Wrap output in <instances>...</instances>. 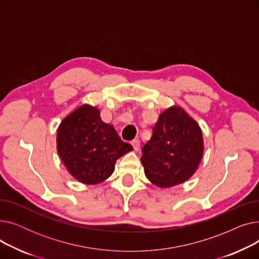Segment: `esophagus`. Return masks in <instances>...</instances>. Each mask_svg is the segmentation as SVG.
<instances>
[{
  "instance_id": "esophagus-1",
  "label": "esophagus",
  "mask_w": 259,
  "mask_h": 259,
  "mask_svg": "<svg viewBox=\"0 0 259 259\" xmlns=\"http://www.w3.org/2000/svg\"><path fill=\"white\" fill-rule=\"evenodd\" d=\"M131 145L133 146V149H134L135 151H139V150H140L141 143H140V141H139V140H134V141H132Z\"/></svg>"
}]
</instances>
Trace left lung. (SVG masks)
I'll return each mask as SVG.
<instances>
[{
    "label": "left lung",
    "instance_id": "1",
    "mask_svg": "<svg viewBox=\"0 0 259 259\" xmlns=\"http://www.w3.org/2000/svg\"><path fill=\"white\" fill-rule=\"evenodd\" d=\"M142 152L146 178L153 185L170 188L183 184L195 173L201 160V129L183 108L172 106L159 114Z\"/></svg>",
    "mask_w": 259,
    "mask_h": 259
}]
</instances>
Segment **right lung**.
Segmentation results:
<instances>
[{
    "mask_svg": "<svg viewBox=\"0 0 259 259\" xmlns=\"http://www.w3.org/2000/svg\"><path fill=\"white\" fill-rule=\"evenodd\" d=\"M58 153L73 178L85 185L104 182L114 171L116 159L133 150L112 125L104 122L97 107L81 105L60 124Z\"/></svg>",
    "mask_w": 259,
    "mask_h": 259,
    "instance_id": "1",
    "label": "right lung"
}]
</instances>
